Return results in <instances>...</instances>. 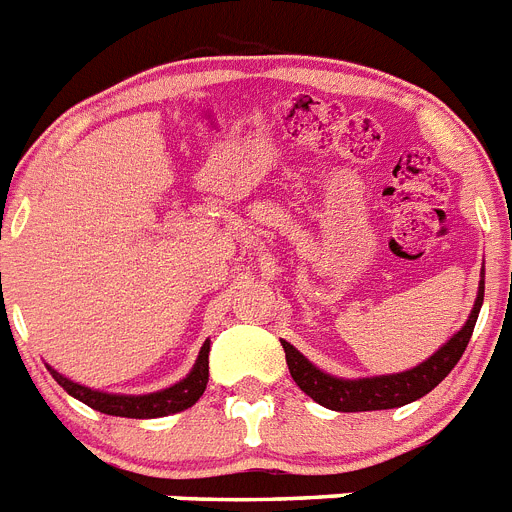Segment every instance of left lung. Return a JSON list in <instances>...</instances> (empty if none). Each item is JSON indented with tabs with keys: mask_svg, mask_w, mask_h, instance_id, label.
<instances>
[{
	"mask_svg": "<svg viewBox=\"0 0 512 512\" xmlns=\"http://www.w3.org/2000/svg\"><path fill=\"white\" fill-rule=\"evenodd\" d=\"M484 302V268L482 281H479V291H476V302L468 320L463 322V328L450 336L435 354L424 359L422 364L406 369V372H393V375H375V377H336L322 372L320 367L309 362L307 356L299 349H294L289 341H281L283 351H286V364L294 377V382L304 393L317 401L320 406L330 411H382V409H398L406 403L416 401L427 395L429 390H435L445 377L450 375V369L458 364V359L466 351L471 333H474L476 317Z\"/></svg>",
	"mask_w": 512,
	"mask_h": 512,
	"instance_id": "left-lung-1",
	"label": "left lung"
}]
</instances>
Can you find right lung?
<instances>
[{"mask_svg":"<svg viewBox=\"0 0 512 512\" xmlns=\"http://www.w3.org/2000/svg\"><path fill=\"white\" fill-rule=\"evenodd\" d=\"M208 354H210V341L203 343V349L197 354L195 367L190 369V375L174 382L171 388L156 390V393L145 395H124V393H103V390L85 388L80 382L64 377L54 367L46 364L51 377L62 385L72 398L83 401L90 409L101 411L109 416H127V419H156V416H169L179 414V411L190 409L200 401V395L208 388Z\"/></svg>","mask_w":512,"mask_h":512,"instance_id":"1","label":"right lung"}]
</instances>
